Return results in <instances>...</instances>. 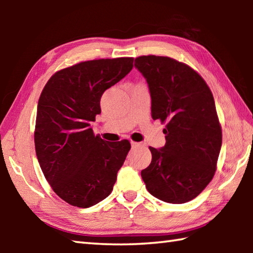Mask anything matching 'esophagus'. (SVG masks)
<instances>
[{"label": "esophagus", "mask_w": 253, "mask_h": 253, "mask_svg": "<svg viewBox=\"0 0 253 253\" xmlns=\"http://www.w3.org/2000/svg\"><path fill=\"white\" fill-rule=\"evenodd\" d=\"M131 147L132 148H137V147H142L143 144L142 143H136V142H131Z\"/></svg>", "instance_id": "esophagus-1"}]
</instances>
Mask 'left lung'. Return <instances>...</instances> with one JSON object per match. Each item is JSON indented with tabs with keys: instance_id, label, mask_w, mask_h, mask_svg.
Instances as JSON below:
<instances>
[{
	"instance_id": "1",
	"label": "left lung",
	"mask_w": 253,
	"mask_h": 253,
	"mask_svg": "<svg viewBox=\"0 0 253 253\" xmlns=\"http://www.w3.org/2000/svg\"><path fill=\"white\" fill-rule=\"evenodd\" d=\"M135 68L147 81L153 119L166 123V143L149 147L152 162L140 175L158 200L188 202L211 182L221 151L213 95L198 72L169 57L143 55Z\"/></svg>"
}]
</instances>
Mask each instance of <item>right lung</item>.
<instances>
[{
    "instance_id": "right-lung-1",
    "label": "right lung",
    "mask_w": 253,
    "mask_h": 253,
    "mask_svg": "<svg viewBox=\"0 0 253 253\" xmlns=\"http://www.w3.org/2000/svg\"><path fill=\"white\" fill-rule=\"evenodd\" d=\"M132 58L80 62L51 77L38 102L34 144L40 168L67 203L90 208L106 199L130 149L128 140L93 135L100 98L132 69Z\"/></svg>"
}]
</instances>
